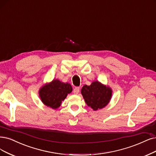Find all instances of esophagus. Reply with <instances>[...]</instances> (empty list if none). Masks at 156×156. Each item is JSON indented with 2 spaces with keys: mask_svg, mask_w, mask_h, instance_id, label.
I'll return each instance as SVG.
<instances>
[{
  "mask_svg": "<svg viewBox=\"0 0 156 156\" xmlns=\"http://www.w3.org/2000/svg\"><path fill=\"white\" fill-rule=\"evenodd\" d=\"M79 92H80V87H76L74 88L73 93H74V94H78L79 93Z\"/></svg>",
  "mask_w": 156,
  "mask_h": 156,
  "instance_id": "esophagus-1",
  "label": "esophagus"
}]
</instances>
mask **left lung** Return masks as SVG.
Here are the masks:
<instances>
[{
  "instance_id": "left-lung-1",
  "label": "left lung",
  "mask_w": 156,
  "mask_h": 156,
  "mask_svg": "<svg viewBox=\"0 0 156 156\" xmlns=\"http://www.w3.org/2000/svg\"><path fill=\"white\" fill-rule=\"evenodd\" d=\"M81 93L86 103L94 111L105 107L111 100L112 96L111 88L97 81L89 86L85 85Z\"/></svg>"
}]
</instances>
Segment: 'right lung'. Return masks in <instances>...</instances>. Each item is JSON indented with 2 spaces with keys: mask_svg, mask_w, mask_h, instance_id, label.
Segmentation results:
<instances>
[{
  "mask_svg": "<svg viewBox=\"0 0 156 156\" xmlns=\"http://www.w3.org/2000/svg\"><path fill=\"white\" fill-rule=\"evenodd\" d=\"M73 89L68 83H63L58 80H55L49 84L43 86L40 89V99L44 104L53 109L58 108L62 101L67 95L71 93Z\"/></svg>",
  "mask_w": 156,
  "mask_h": 156,
  "instance_id": "obj_1",
  "label": "right lung"
}]
</instances>
